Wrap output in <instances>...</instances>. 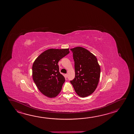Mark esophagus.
<instances>
[{
  "mask_svg": "<svg viewBox=\"0 0 134 134\" xmlns=\"http://www.w3.org/2000/svg\"><path fill=\"white\" fill-rule=\"evenodd\" d=\"M68 74H65V77H68Z\"/></svg>",
  "mask_w": 134,
  "mask_h": 134,
  "instance_id": "1",
  "label": "esophagus"
}]
</instances>
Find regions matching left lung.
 Listing matches in <instances>:
<instances>
[{
    "mask_svg": "<svg viewBox=\"0 0 134 134\" xmlns=\"http://www.w3.org/2000/svg\"><path fill=\"white\" fill-rule=\"evenodd\" d=\"M74 61L75 78L70 81L78 96L85 97L92 94L98 84L101 69L96 57L84 48L70 49Z\"/></svg>",
    "mask_w": 134,
    "mask_h": 134,
    "instance_id": "obj_1",
    "label": "left lung"
}]
</instances>
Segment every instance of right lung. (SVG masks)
<instances>
[{
  "instance_id": "add662e5",
  "label": "right lung",
  "mask_w": 134,
  "mask_h": 134,
  "mask_svg": "<svg viewBox=\"0 0 134 134\" xmlns=\"http://www.w3.org/2000/svg\"><path fill=\"white\" fill-rule=\"evenodd\" d=\"M69 49H49L36 58L32 65V77L38 90L50 98L57 96L65 82L59 72L58 62L70 53Z\"/></svg>"
}]
</instances>
